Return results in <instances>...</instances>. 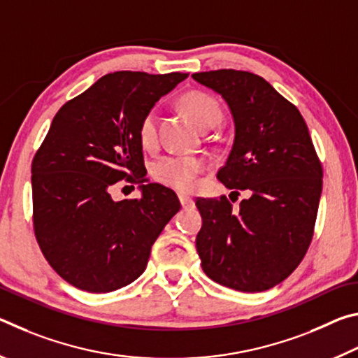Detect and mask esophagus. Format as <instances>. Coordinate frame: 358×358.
<instances>
[{
	"label": "esophagus",
	"mask_w": 358,
	"mask_h": 358,
	"mask_svg": "<svg viewBox=\"0 0 358 358\" xmlns=\"http://www.w3.org/2000/svg\"><path fill=\"white\" fill-rule=\"evenodd\" d=\"M178 199H180L181 205H183V208L194 207V201H192V199H191V197H187V196H185V194H180Z\"/></svg>",
	"instance_id": "1"
}]
</instances>
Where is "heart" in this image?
Instances as JSON below:
<instances>
[{
	"label": "heart",
	"instance_id": "heart-1",
	"mask_svg": "<svg viewBox=\"0 0 358 358\" xmlns=\"http://www.w3.org/2000/svg\"><path fill=\"white\" fill-rule=\"evenodd\" d=\"M183 107L194 123L205 129L217 126L222 118V110L211 96L202 92H189L183 96ZM138 138L142 145L150 147L157 138V110L153 107L143 115L138 124ZM205 171V162L191 156H162L153 164V177L159 183L178 191H192L197 185L199 175Z\"/></svg>",
	"mask_w": 358,
	"mask_h": 358
}]
</instances>
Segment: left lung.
<instances>
[{"label": "left lung", "mask_w": 358, "mask_h": 358, "mask_svg": "<svg viewBox=\"0 0 358 358\" xmlns=\"http://www.w3.org/2000/svg\"><path fill=\"white\" fill-rule=\"evenodd\" d=\"M192 78L221 94L234 118V145L217 180L251 192L237 210L226 196L196 201L202 270L221 286L262 292L286 280L310 248L322 166L299 108L265 78L235 69Z\"/></svg>", "instance_id": "1"}]
</instances>
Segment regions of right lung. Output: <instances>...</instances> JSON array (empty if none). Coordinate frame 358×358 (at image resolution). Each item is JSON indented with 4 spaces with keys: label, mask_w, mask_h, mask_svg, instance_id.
I'll use <instances>...</instances> for the list:
<instances>
[{
    "label": "right lung",
    "mask_w": 358,
    "mask_h": 358,
    "mask_svg": "<svg viewBox=\"0 0 358 358\" xmlns=\"http://www.w3.org/2000/svg\"><path fill=\"white\" fill-rule=\"evenodd\" d=\"M187 74L118 71L59 108L31 164L34 235L72 286L104 294L147 268L151 246L181 208L169 187L145 181L138 124ZM121 179L141 199L113 201Z\"/></svg>",
    "instance_id": "right-lung-1"
}]
</instances>
